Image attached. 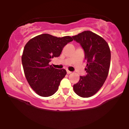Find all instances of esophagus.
<instances>
[{"label":"esophagus","mask_w":129,"mask_h":129,"mask_svg":"<svg viewBox=\"0 0 129 129\" xmlns=\"http://www.w3.org/2000/svg\"><path fill=\"white\" fill-rule=\"evenodd\" d=\"M67 74H70V73H72V72H70V71H69V70H67Z\"/></svg>","instance_id":"obj_1"}]
</instances>
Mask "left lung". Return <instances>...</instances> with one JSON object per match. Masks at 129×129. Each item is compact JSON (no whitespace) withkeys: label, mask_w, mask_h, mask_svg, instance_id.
I'll return each instance as SVG.
<instances>
[{"label":"left lung","mask_w":129,"mask_h":129,"mask_svg":"<svg viewBox=\"0 0 129 129\" xmlns=\"http://www.w3.org/2000/svg\"><path fill=\"white\" fill-rule=\"evenodd\" d=\"M72 38L83 48L87 61L86 75L80 76L79 82L73 85L74 91L81 97H90L98 91L107 79L110 65V48L103 38L90 31H84Z\"/></svg>","instance_id":"8db88e82"}]
</instances>
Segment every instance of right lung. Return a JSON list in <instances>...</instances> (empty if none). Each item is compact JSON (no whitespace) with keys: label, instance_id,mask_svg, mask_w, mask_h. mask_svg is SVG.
Instances as JSON below:
<instances>
[{"label":"right lung","instance_id":"right-lung-1","mask_svg":"<svg viewBox=\"0 0 129 129\" xmlns=\"http://www.w3.org/2000/svg\"><path fill=\"white\" fill-rule=\"evenodd\" d=\"M72 41L70 36L57 38L42 34L32 38L25 46L22 56L25 75L30 87L41 96H50L58 90L67 72L54 69L49 62L51 58L59 57L64 46Z\"/></svg>","mask_w":129,"mask_h":129}]
</instances>
